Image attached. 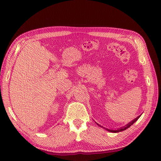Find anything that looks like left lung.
<instances>
[{"label": "left lung", "instance_id": "obj_1", "mask_svg": "<svg viewBox=\"0 0 161 161\" xmlns=\"http://www.w3.org/2000/svg\"><path fill=\"white\" fill-rule=\"evenodd\" d=\"M140 116H138V117H137V118H136V119H134V120H133V121H131L130 123H128L127 125H126V126H124V127H121L120 129H118L117 130H108V129H107V130H108V131L114 132V133H116V132H120V131H122L125 130H127V128H129L131 125H132L133 124H134V123L137 120V119H138L140 118ZM96 124H97V125H99L100 127H101V125H98V124L97 123H96Z\"/></svg>", "mask_w": 161, "mask_h": 161}]
</instances>
